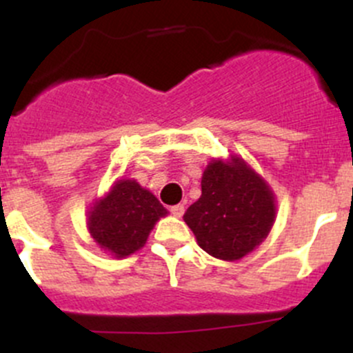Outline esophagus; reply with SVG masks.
<instances>
[{"mask_svg": "<svg viewBox=\"0 0 353 353\" xmlns=\"http://www.w3.org/2000/svg\"><path fill=\"white\" fill-rule=\"evenodd\" d=\"M184 205H174L172 208H170V213H172V215H176V216H183L184 215Z\"/></svg>", "mask_w": 353, "mask_h": 353, "instance_id": "1", "label": "esophagus"}]
</instances>
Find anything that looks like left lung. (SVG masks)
Listing matches in <instances>:
<instances>
[{"instance_id": "8db88e82", "label": "left lung", "mask_w": 353, "mask_h": 353, "mask_svg": "<svg viewBox=\"0 0 353 353\" xmlns=\"http://www.w3.org/2000/svg\"><path fill=\"white\" fill-rule=\"evenodd\" d=\"M275 194L241 157L215 160L201 177V196L184 213L198 245L213 258L236 261L258 248L272 230Z\"/></svg>"}]
</instances>
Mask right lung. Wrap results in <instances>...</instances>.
I'll list each match as a JSON object with an SVG mask.
<instances>
[{"label": "right lung", "mask_w": 353, "mask_h": 353, "mask_svg": "<svg viewBox=\"0 0 353 353\" xmlns=\"http://www.w3.org/2000/svg\"><path fill=\"white\" fill-rule=\"evenodd\" d=\"M167 210L134 179H119L88 210L90 236L114 258H126L141 249L148 234Z\"/></svg>", "instance_id": "1"}]
</instances>
